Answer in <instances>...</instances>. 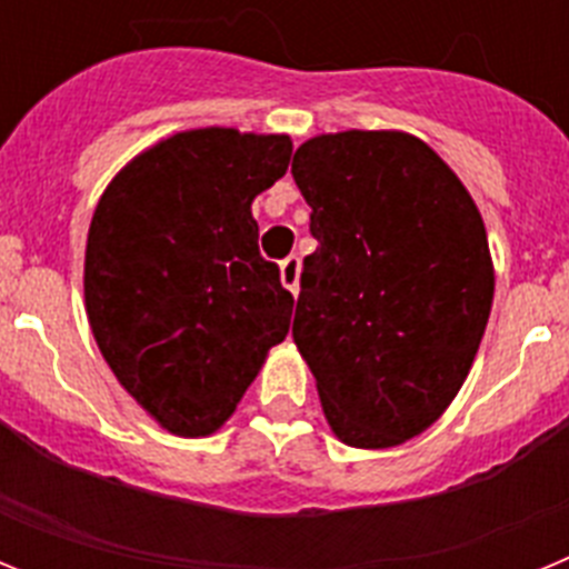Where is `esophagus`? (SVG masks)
<instances>
[{
	"mask_svg": "<svg viewBox=\"0 0 569 569\" xmlns=\"http://www.w3.org/2000/svg\"><path fill=\"white\" fill-rule=\"evenodd\" d=\"M299 273H301V261L299 256H288L281 261V284L290 290V293H299Z\"/></svg>",
	"mask_w": 569,
	"mask_h": 569,
	"instance_id": "34e87169",
	"label": "esophagus"
}]
</instances>
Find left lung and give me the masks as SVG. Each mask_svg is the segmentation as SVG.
I'll list each match as a JSON object with an SVG mask.
<instances>
[{
	"instance_id": "1",
	"label": "left lung",
	"mask_w": 569,
	"mask_h": 569,
	"mask_svg": "<svg viewBox=\"0 0 569 569\" xmlns=\"http://www.w3.org/2000/svg\"><path fill=\"white\" fill-rule=\"evenodd\" d=\"M319 248L305 256L293 341L333 433L396 447L465 385L492 305L479 208L416 136L347 130L293 156Z\"/></svg>"
}]
</instances>
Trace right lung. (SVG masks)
Returning a JSON list of instances; mask_svg holds the SVG:
<instances>
[{"instance_id": "right-lung-1", "label": "right lung", "mask_w": 569, "mask_h": 569, "mask_svg": "<svg viewBox=\"0 0 569 569\" xmlns=\"http://www.w3.org/2000/svg\"><path fill=\"white\" fill-rule=\"evenodd\" d=\"M288 136L204 128L136 156L99 199L84 305L113 376L176 436L222 427L290 330L250 204L284 176Z\"/></svg>"}]
</instances>
